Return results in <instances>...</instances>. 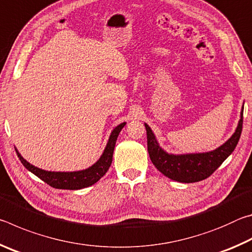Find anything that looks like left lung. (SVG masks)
Here are the masks:
<instances>
[{"instance_id": "8db88e82", "label": "left lung", "mask_w": 252, "mask_h": 252, "mask_svg": "<svg viewBox=\"0 0 252 252\" xmlns=\"http://www.w3.org/2000/svg\"><path fill=\"white\" fill-rule=\"evenodd\" d=\"M244 106L241 111V118L234 133L227 142L217 148L216 150L203 153H188V155H170L158 143L155 133L147 123H144L147 130L148 152L155 167L165 177L171 180L192 183L204 180L218 169L221 163L233 152L240 139L244 122Z\"/></svg>"}]
</instances>
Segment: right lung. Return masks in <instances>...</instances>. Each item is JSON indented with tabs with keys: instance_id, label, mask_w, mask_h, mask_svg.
I'll list each match as a JSON object with an SVG mask.
<instances>
[{
	"instance_id": "right-lung-1",
	"label": "right lung",
	"mask_w": 252,
	"mask_h": 252,
	"mask_svg": "<svg viewBox=\"0 0 252 252\" xmlns=\"http://www.w3.org/2000/svg\"><path fill=\"white\" fill-rule=\"evenodd\" d=\"M126 126V122L121 123L118 126L113 129L111 132V135L109 138V141L106 143V147L104 149L103 153L100 157L94 164L91 165L90 168L81 170V171H73V172H55V171H45L37 167H34L33 164L29 163V162L24 159V158L20 155V152L16 150V155H18L20 161L22 164L27 168L29 171H31L36 177H39L42 181L48 183L49 186L55 188V189H66V190H79L83 189V188L90 187L94 185L100 179L104 176L108 171L111 163H112V157H113V150L116 147V142L118 139V135L120 131Z\"/></svg>"
}]
</instances>
